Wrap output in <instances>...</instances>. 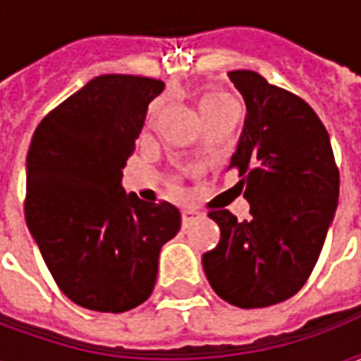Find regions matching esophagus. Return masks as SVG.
Instances as JSON below:
<instances>
[{"label": "esophagus", "mask_w": 361, "mask_h": 361, "mask_svg": "<svg viewBox=\"0 0 361 361\" xmlns=\"http://www.w3.org/2000/svg\"><path fill=\"white\" fill-rule=\"evenodd\" d=\"M199 219H201V214L197 211H191V209H183V211H181V224L185 228L191 226V224L197 222Z\"/></svg>", "instance_id": "esophagus-1"}]
</instances>
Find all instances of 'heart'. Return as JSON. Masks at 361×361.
Wrapping results in <instances>:
<instances>
[{
	"label": "heart",
	"mask_w": 361,
	"mask_h": 361,
	"mask_svg": "<svg viewBox=\"0 0 361 361\" xmlns=\"http://www.w3.org/2000/svg\"><path fill=\"white\" fill-rule=\"evenodd\" d=\"M228 106H235L232 96L222 92V90H214V92H209L201 100V114H207V111L222 110V108H228Z\"/></svg>",
	"instance_id": "1"
}]
</instances>
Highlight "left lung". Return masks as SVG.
<instances>
[{"label": "left lung", "instance_id": "obj_1", "mask_svg": "<svg viewBox=\"0 0 361 361\" xmlns=\"http://www.w3.org/2000/svg\"><path fill=\"white\" fill-rule=\"evenodd\" d=\"M247 116L230 166L250 220L211 211L220 242L203 255L212 290L253 310L292 298L310 279L338 204L341 176L323 121L300 96L255 71H230Z\"/></svg>", "mask_w": 361, "mask_h": 361}]
</instances>
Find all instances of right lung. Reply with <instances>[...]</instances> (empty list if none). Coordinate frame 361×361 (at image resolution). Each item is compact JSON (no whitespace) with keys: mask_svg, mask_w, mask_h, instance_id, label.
Returning <instances> with one entry per match:
<instances>
[{"mask_svg":"<svg viewBox=\"0 0 361 361\" xmlns=\"http://www.w3.org/2000/svg\"><path fill=\"white\" fill-rule=\"evenodd\" d=\"M164 82L100 75L36 127L25 219L56 284L81 307L121 313L149 300L158 255L180 232L173 204L121 188L150 100Z\"/></svg>","mask_w":361,"mask_h":361,"instance_id":"right-lung-1","label":"right lung"}]
</instances>
